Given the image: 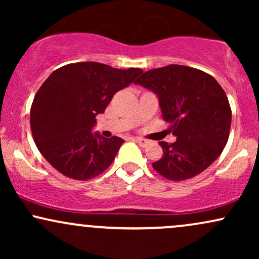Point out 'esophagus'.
Here are the masks:
<instances>
[{"label": "esophagus", "instance_id": "1", "mask_svg": "<svg viewBox=\"0 0 259 259\" xmlns=\"http://www.w3.org/2000/svg\"><path fill=\"white\" fill-rule=\"evenodd\" d=\"M134 141H135L136 144H139L141 147H146L147 145H150V140H146V139L135 138V139H134Z\"/></svg>", "mask_w": 259, "mask_h": 259}]
</instances>
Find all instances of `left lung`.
<instances>
[{
  "label": "left lung",
  "mask_w": 259,
  "mask_h": 259,
  "mask_svg": "<svg viewBox=\"0 0 259 259\" xmlns=\"http://www.w3.org/2000/svg\"><path fill=\"white\" fill-rule=\"evenodd\" d=\"M135 84L158 96L163 120L177 136L160 141L162 158L152 167L173 181L191 179L221 156L229 139L231 108L227 95L209 74L170 64L145 72Z\"/></svg>",
  "instance_id": "1"
}]
</instances>
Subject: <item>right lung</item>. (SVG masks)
Instances as JSON below:
<instances>
[{
  "instance_id": "add662e5",
  "label": "right lung",
  "mask_w": 259,
  "mask_h": 259,
  "mask_svg": "<svg viewBox=\"0 0 259 259\" xmlns=\"http://www.w3.org/2000/svg\"><path fill=\"white\" fill-rule=\"evenodd\" d=\"M141 73L140 68L117 69L97 62L56 69L38 89L30 109L32 138L44 158L74 180L103 173L124 141L92 134L95 118Z\"/></svg>"
}]
</instances>
